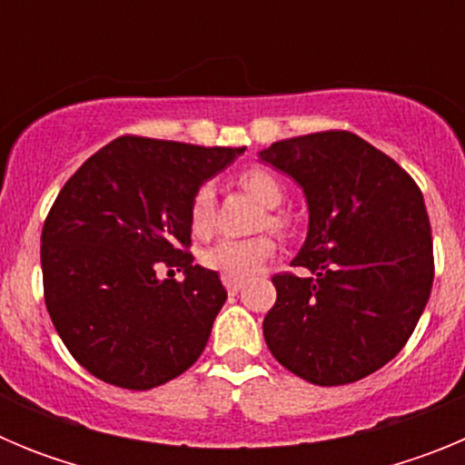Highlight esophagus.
Masks as SVG:
<instances>
[{
	"label": "esophagus",
	"mask_w": 465,
	"mask_h": 465,
	"mask_svg": "<svg viewBox=\"0 0 465 465\" xmlns=\"http://www.w3.org/2000/svg\"><path fill=\"white\" fill-rule=\"evenodd\" d=\"M244 279L240 277H223V286L228 289V293H237V291L244 289Z\"/></svg>",
	"instance_id": "obj_1"
}]
</instances>
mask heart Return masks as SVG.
Returning a JSON list of instances; mask_svg holds the SVG:
<instances>
[{
  "instance_id": "obj_1",
  "label": "heart",
  "mask_w": 465,
  "mask_h": 465,
  "mask_svg": "<svg viewBox=\"0 0 465 465\" xmlns=\"http://www.w3.org/2000/svg\"><path fill=\"white\" fill-rule=\"evenodd\" d=\"M242 191H246L258 203L270 207V212L262 219V228L277 230V232H289L291 219L283 212H277L283 200V186L277 176L265 167H249L237 176ZM188 219H191V230L197 237L212 235L213 223H216V191L212 183H203L193 193L191 209H188ZM277 249V242L272 235L262 232V235L246 237V240H221L216 244L207 246L200 256L203 265L213 272H221L223 277H249L256 272L262 262L268 261Z\"/></svg>"
}]
</instances>
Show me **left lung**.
Here are the masks:
<instances>
[{
	"instance_id": "obj_1",
	"label": "left lung",
	"mask_w": 465,
	"mask_h": 465,
	"mask_svg": "<svg viewBox=\"0 0 465 465\" xmlns=\"http://www.w3.org/2000/svg\"><path fill=\"white\" fill-rule=\"evenodd\" d=\"M261 160L302 186L310 230L274 274L262 335L274 359L319 386L372 375L405 347L433 286V237L412 176L344 130L274 142Z\"/></svg>"
}]
</instances>
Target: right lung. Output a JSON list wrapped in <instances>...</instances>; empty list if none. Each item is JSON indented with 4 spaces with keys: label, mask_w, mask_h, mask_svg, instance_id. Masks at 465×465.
Masks as SVG:
<instances>
[{
    "label": "right lung",
    "mask_w": 465,
    "mask_h": 465,
    "mask_svg": "<svg viewBox=\"0 0 465 465\" xmlns=\"http://www.w3.org/2000/svg\"><path fill=\"white\" fill-rule=\"evenodd\" d=\"M244 149L114 139L57 193L41 230L44 300L69 354L106 384L146 391L207 347L225 293L193 265V193ZM160 264L179 282L158 280Z\"/></svg>",
    "instance_id": "right-lung-1"
}]
</instances>
